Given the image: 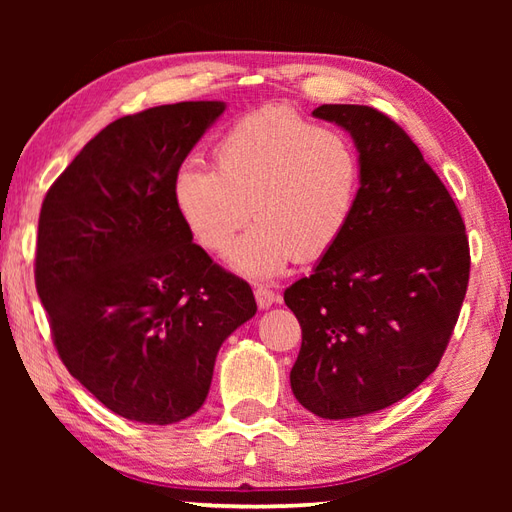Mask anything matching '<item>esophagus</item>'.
Instances as JSON below:
<instances>
[{
	"mask_svg": "<svg viewBox=\"0 0 512 512\" xmlns=\"http://www.w3.org/2000/svg\"><path fill=\"white\" fill-rule=\"evenodd\" d=\"M255 299H257V306L266 310V308L273 306V303L279 299V295L275 290H270L268 286H257L255 288Z\"/></svg>",
	"mask_w": 512,
	"mask_h": 512,
	"instance_id": "esophagus-1",
	"label": "esophagus"
}]
</instances>
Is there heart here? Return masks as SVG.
Segmentation results:
<instances>
[{"label": "heart", "instance_id": "b5f03b06", "mask_svg": "<svg viewBox=\"0 0 512 512\" xmlns=\"http://www.w3.org/2000/svg\"><path fill=\"white\" fill-rule=\"evenodd\" d=\"M215 169L182 167L171 184L184 226L246 277L273 279L292 259L317 262L339 244L361 191V158L339 129L290 107H262L226 129Z\"/></svg>", "mask_w": 512, "mask_h": 512}]
</instances>
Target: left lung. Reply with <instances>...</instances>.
Returning a JSON list of instances; mask_svg holds the SVG:
<instances>
[{"label":"left lung","mask_w":512,"mask_h":512,"mask_svg":"<svg viewBox=\"0 0 512 512\" xmlns=\"http://www.w3.org/2000/svg\"><path fill=\"white\" fill-rule=\"evenodd\" d=\"M345 127L361 158L347 231L284 292L301 325L292 394L319 418L385 409L436 372L469 286L464 220L396 121L367 105L312 112Z\"/></svg>","instance_id":"obj_1"}]
</instances>
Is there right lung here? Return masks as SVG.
<instances>
[{"mask_svg":"<svg viewBox=\"0 0 512 512\" xmlns=\"http://www.w3.org/2000/svg\"><path fill=\"white\" fill-rule=\"evenodd\" d=\"M224 112L184 101L101 129L52 182L35 284L68 372L127 420L173 424L202 407L220 345L257 312L244 279L184 226L171 184Z\"/></svg>","mask_w":512,"mask_h":512,"instance_id":"right-lung-1","label":"right lung"}]
</instances>
